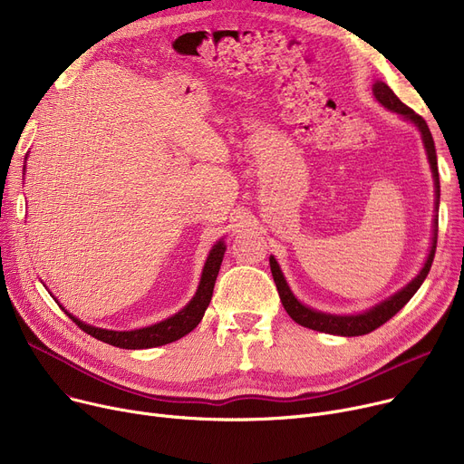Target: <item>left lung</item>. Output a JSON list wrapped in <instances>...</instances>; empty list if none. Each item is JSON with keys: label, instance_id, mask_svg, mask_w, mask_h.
<instances>
[{"label": "left lung", "instance_id": "8db88e82", "mask_svg": "<svg viewBox=\"0 0 464 464\" xmlns=\"http://www.w3.org/2000/svg\"><path fill=\"white\" fill-rule=\"evenodd\" d=\"M376 100L389 111H393L401 116H404L406 120H410L413 126H416L420 131H421V139H423V144H425V150H427V158H429V163H430V169H432V179H434V188H436V210H438V205H440V179H438V161H436V149H434V140H432V135L429 131V126L427 121L413 112L408 105H404L399 97L395 95V92L389 88L385 82H376L374 88H372ZM436 226L438 222L434 219V237H432V246H430V252H429V257L423 265L421 273L413 278L406 287H402L401 291H397V294L393 297L385 299L383 303L376 304L374 308L362 312V314H357V315H334V314H324V312H318V310H312L308 306H304L303 303L297 301V297L291 294V289L280 271V265L276 263V259L271 256L269 257V263H271V273H273V278H275V284H276V289H278V295H280V301L285 308V312L289 314V318L297 322L299 325L303 327H308V329H314V331H320V333H329V334H340V336H359V334H369L372 333L374 329H378L380 325H383L385 322H389L393 318V315L413 297V294L421 287L423 280L427 278L429 271H430V265H432V259H434V252H436Z\"/></svg>", "mask_w": 464, "mask_h": 464}]
</instances>
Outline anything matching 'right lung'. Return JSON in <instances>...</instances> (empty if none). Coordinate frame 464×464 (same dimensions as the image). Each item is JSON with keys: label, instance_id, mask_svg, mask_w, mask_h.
Here are the masks:
<instances>
[{"label": "right lung", "instance_id": "right-lung-1", "mask_svg": "<svg viewBox=\"0 0 464 464\" xmlns=\"http://www.w3.org/2000/svg\"><path fill=\"white\" fill-rule=\"evenodd\" d=\"M224 254H226L224 240H218L207 257L198 294L193 295L189 304L184 306L179 314L170 315V318H167L156 325H150V327H142V329H135V331H107V329L82 324L81 320L75 318V315H71L67 310H63L62 304L60 306L84 333H88L90 336H93L97 340H102V343L116 346V348L144 350V348H156V346L175 343V340L182 338L184 334H188L189 331L198 327L199 322L203 320L205 310L212 299L214 282H216V276L219 271V265H222Z\"/></svg>", "mask_w": 464, "mask_h": 464}]
</instances>
